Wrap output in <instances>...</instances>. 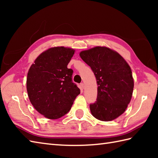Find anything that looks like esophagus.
<instances>
[{
    "label": "esophagus",
    "mask_w": 158,
    "mask_h": 158,
    "mask_svg": "<svg viewBox=\"0 0 158 158\" xmlns=\"http://www.w3.org/2000/svg\"><path fill=\"white\" fill-rule=\"evenodd\" d=\"M84 87H85V85H84V83H81V84H80V88H81V89H84Z\"/></svg>",
    "instance_id": "esophagus-1"
}]
</instances>
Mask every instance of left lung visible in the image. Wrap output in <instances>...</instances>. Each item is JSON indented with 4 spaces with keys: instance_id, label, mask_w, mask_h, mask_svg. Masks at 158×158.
I'll return each mask as SVG.
<instances>
[{
    "instance_id": "8db88e82",
    "label": "left lung",
    "mask_w": 158,
    "mask_h": 158,
    "mask_svg": "<svg viewBox=\"0 0 158 158\" xmlns=\"http://www.w3.org/2000/svg\"><path fill=\"white\" fill-rule=\"evenodd\" d=\"M91 67L98 84L96 101L89 105L96 119L109 122L123 114L132 98L134 79L128 64L118 53L95 47L79 53Z\"/></svg>"
}]
</instances>
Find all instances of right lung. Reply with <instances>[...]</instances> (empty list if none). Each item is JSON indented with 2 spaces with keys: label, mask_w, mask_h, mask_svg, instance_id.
<instances>
[{
  "label": "right lung",
  "mask_w": 158,
  "mask_h": 158,
  "mask_svg": "<svg viewBox=\"0 0 158 158\" xmlns=\"http://www.w3.org/2000/svg\"><path fill=\"white\" fill-rule=\"evenodd\" d=\"M75 50L50 48L40 54L30 68L26 88L30 101L37 111L51 119L68 113L80 89L72 81L73 70L67 65Z\"/></svg>",
  "instance_id": "1"
}]
</instances>
